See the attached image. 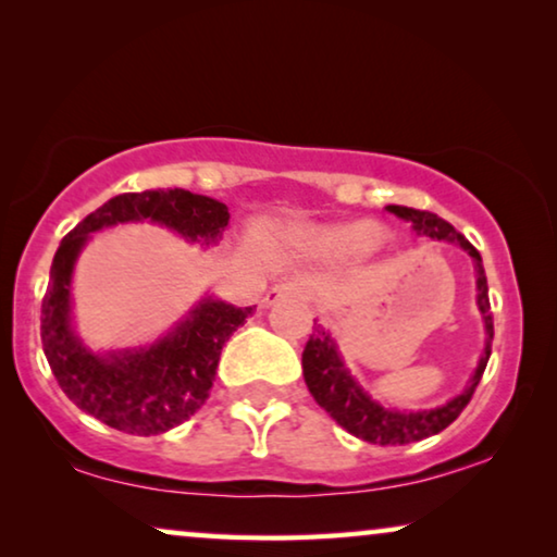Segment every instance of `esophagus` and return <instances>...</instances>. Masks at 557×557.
Segmentation results:
<instances>
[{
	"instance_id": "1",
	"label": "esophagus",
	"mask_w": 557,
	"mask_h": 557,
	"mask_svg": "<svg viewBox=\"0 0 557 557\" xmlns=\"http://www.w3.org/2000/svg\"><path fill=\"white\" fill-rule=\"evenodd\" d=\"M304 301V292L296 284H278V286H273L269 294L263 296V307L269 309V307H276L278 301Z\"/></svg>"
}]
</instances>
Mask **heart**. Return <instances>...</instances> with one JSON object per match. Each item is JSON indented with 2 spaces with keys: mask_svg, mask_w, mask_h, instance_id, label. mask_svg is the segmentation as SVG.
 Listing matches in <instances>:
<instances>
[{
  "mask_svg": "<svg viewBox=\"0 0 557 557\" xmlns=\"http://www.w3.org/2000/svg\"><path fill=\"white\" fill-rule=\"evenodd\" d=\"M387 240V231L375 220H349L330 225L309 238L311 253L332 263L362 261Z\"/></svg>",
  "mask_w": 557,
  "mask_h": 557,
  "instance_id": "b5f03b06",
  "label": "heart"
}]
</instances>
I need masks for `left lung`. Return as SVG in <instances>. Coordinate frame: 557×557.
Instances as JSON below:
<instances>
[{
    "label": "left lung",
    "instance_id": "left-lung-1",
    "mask_svg": "<svg viewBox=\"0 0 557 557\" xmlns=\"http://www.w3.org/2000/svg\"><path fill=\"white\" fill-rule=\"evenodd\" d=\"M387 210L393 215H398L406 223H413L416 233H423L431 240H446L461 246L474 261L476 271V307L482 311L484 319V352L479 357V364L474 375L469 377L467 387L459 395H454L451 400H446L444 406L429 408V410H398V408H385L383 403H377L364 387L352 377V372L347 370L345 360H342L339 347L330 330H324L322 324H317L314 319V332L304 347L301 355V368L304 380H307L309 393L314 395V400L337 421L342 429L352 433V436L368 441V444L380 446H406L413 441H423L429 436H436L444 429H448L456 418L461 416V410L469 406L471 395H474L479 380L484 375L486 362L492 355V339H494V322H492V307H490V286H486V273L482 265V256L463 235L456 231L451 223H446L444 218H438L436 212L429 210H413L403 208V205H387Z\"/></svg>",
    "mask_w": 557,
    "mask_h": 557
}]
</instances>
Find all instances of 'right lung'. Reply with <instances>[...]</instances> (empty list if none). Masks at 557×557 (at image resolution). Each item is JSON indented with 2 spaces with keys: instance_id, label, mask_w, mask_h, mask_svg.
<instances>
[{
  "instance_id": "1",
  "label": "right lung",
  "mask_w": 557,
  "mask_h": 557,
  "mask_svg": "<svg viewBox=\"0 0 557 557\" xmlns=\"http://www.w3.org/2000/svg\"><path fill=\"white\" fill-rule=\"evenodd\" d=\"M164 225L189 243L223 238L231 212L189 189H147L111 197L60 240L42 299V349L58 385L81 410L132 436H157L185 423L208 400L223 345L253 314L205 296L147 347L94 352L73 330L71 284L90 233L121 223Z\"/></svg>"
}]
</instances>
